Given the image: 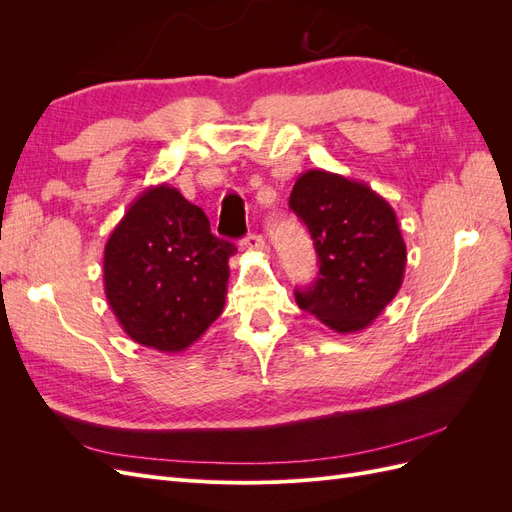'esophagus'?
I'll use <instances>...</instances> for the list:
<instances>
[{
  "instance_id": "esophagus-1",
  "label": "esophagus",
  "mask_w": 512,
  "mask_h": 512,
  "mask_svg": "<svg viewBox=\"0 0 512 512\" xmlns=\"http://www.w3.org/2000/svg\"><path fill=\"white\" fill-rule=\"evenodd\" d=\"M241 250L245 252H262L265 250V239H262L258 232H250L243 241H241Z\"/></svg>"
}]
</instances>
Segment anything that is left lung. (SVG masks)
Wrapping results in <instances>:
<instances>
[{
	"instance_id": "8db88e82",
	"label": "left lung",
	"mask_w": 512,
	"mask_h": 512,
	"mask_svg": "<svg viewBox=\"0 0 512 512\" xmlns=\"http://www.w3.org/2000/svg\"><path fill=\"white\" fill-rule=\"evenodd\" d=\"M288 205L320 262L314 286L294 292L299 307L335 333L367 329L404 284L408 254L393 207L367 183L322 168L294 181Z\"/></svg>"
}]
</instances>
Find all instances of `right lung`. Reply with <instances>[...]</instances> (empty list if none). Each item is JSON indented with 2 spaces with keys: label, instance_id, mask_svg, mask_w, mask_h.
Listing matches in <instances>:
<instances>
[{
  "label": "right lung",
  "instance_id": "right-lung-1",
  "mask_svg": "<svg viewBox=\"0 0 512 512\" xmlns=\"http://www.w3.org/2000/svg\"><path fill=\"white\" fill-rule=\"evenodd\" d=\"M235 252L177 188L151 185L104 245L106 301L136 344L183 352L222 314Z\"/></svg>",
  "mask_w": 512,
  "mask_h": 512
}]
</instances>
